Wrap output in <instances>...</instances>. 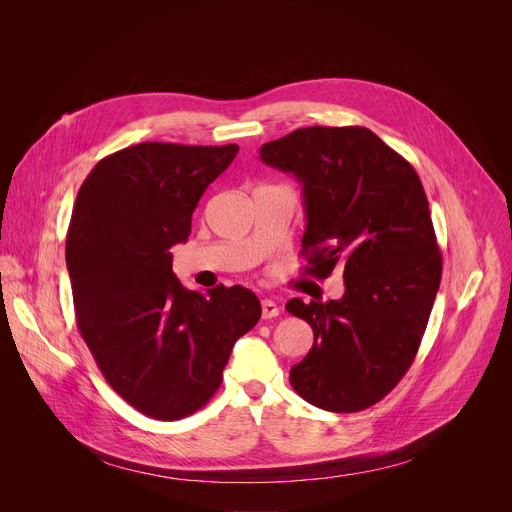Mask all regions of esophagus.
I'll return each mask as SVG.
<instances>
[{
  "mask_svg": "<svg viewBox=\"0 0 512 512\" xmlns=\"http://www.w3.org/2000/svg\"><path fill=\"white\" fill-rule=\"evenodd\" d=\"M261 314H263L265 320L275 318V316L279 314V306H277L273 300H263V302H261Z\"/></svg>",
  "mask_w": 512,
  "mask_h": 512,
  "instance_id": "obj_1",
  "label": "esophagus"
}]
</instances>
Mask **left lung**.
I'll list each match as a JSON object with an SVG mask.
<instances>
[{"mask_svg": "<svg viewBox=\"0 0 512 512\" xmlns=\"http://www.w3.org/2000/svg\"><path fill=\"white\" fill-rule=\"evenodd\" d=\"M259 158L302 182L304 271L336 267L344 296L285 310L314 344L289 383L308 403L354 413L381 401L407 373L442 279L429 204L413 166L367 127H306L261 145Z\"/></svg>", "mask_w": 512, "mask_h": 512, "instance_id": "obj_1", "label": "left lung"}]
</instances>
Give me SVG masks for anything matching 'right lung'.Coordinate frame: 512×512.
Returning <instances> with one entry per match:
<instances>
[{"label":"right lung","instance_id":"add662e5","mask_svg":"<svg viewBox=\"0 0 512 512\" xmlns=\"http://www.w3.org/2000/svg\"><path fill=\"white\" fill-rule=\"evenodd\" d=\"M239 152L145 141L103 158L83 182L66 235L77 326L107 383L143 415L176 421L221 387L235 342L261 318L251 289H186L170 249Z\"/></svg>","mask_w":512,"mask_h":512}]
</instances>
